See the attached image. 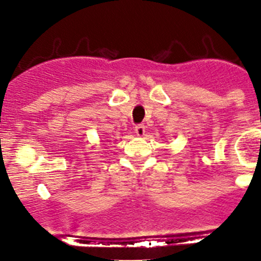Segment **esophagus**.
I'll return each instance as SVG.
<instances>
[{"label": "esophagus", "instance_id": "obj_1", "mask_svg": "<svg viewBox=\"0 0 261 261\" xmlns=\"http://www.w3.org/2000/svg\"><path fill=\"white\" fill-rule=\"evenodd\" d=\"M135 133L138 136H144L145 135V126L144 125L135 126Z\"/></svg>", "mask_w": 261, "mask_h": 261}]
</instances>
